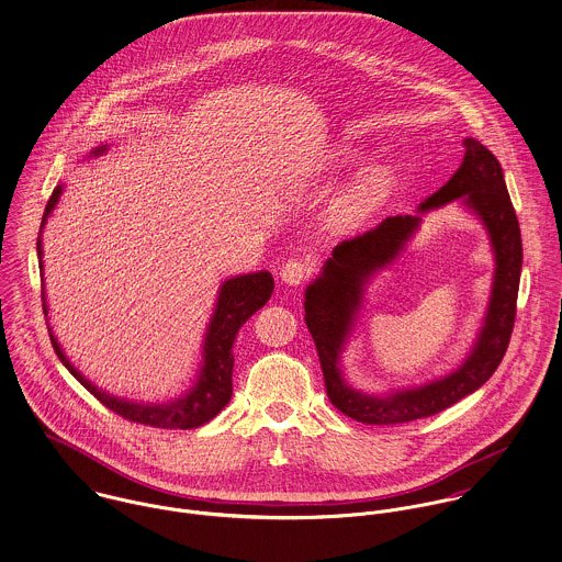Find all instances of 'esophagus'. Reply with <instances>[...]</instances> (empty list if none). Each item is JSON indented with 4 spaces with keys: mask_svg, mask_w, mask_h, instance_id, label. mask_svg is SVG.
<instances>
[{
    "mask_svg": "<svg viewBox=\"0 0 562 562\" xmlns=\"http://www.w3.org/2000/svg\"><path fill=\"white\" fill-rule=\"evenodd\" d=\"M308 276H311V267H308L306 262L297 260V258L286 260V262L282 265V269H280V280H282L284 284H289V286L302 284Z\"/></svg>",
    "mask_w": 562,
    "mask_h": 562,
    "instance_id": "34e87169",
    "label": "esophagus"
}]
</instances>
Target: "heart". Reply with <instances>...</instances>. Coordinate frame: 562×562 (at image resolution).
<instances>
[{"instance_id":"1","label":"heart","mask_w":562,"mask_h":562,"mask_svg":"<svg viewBox=\"0 0 562 562\" xmlns=\"http://www.w3.org/2000/svg\"><path fill=\"white\" fill-rule=\"evenodd\" d=\"M360 159H362V153L358 148L336 146L323 157L321 170L329 175H338L356 166ZM392 186H394V175L387 166H371L369 170L360 172L327 206L329 226L336 231H353L362 226L383 204Z\"/></svg>"}]
</instances>
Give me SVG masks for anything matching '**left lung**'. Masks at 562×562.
I'll return each mask as SVG.
<instances>
[{"mask_svg": "<svg viewBox=\"0 0 562 562\" xmlns=\"http://www.w3.org/2000/svg\"><path fill=\"white\" fill-rule=\"evenodd\" d=\"M465 155L459 170L437 189L418 213L461 200L487 228L496 258L494 284L479 338L463 364L441 379L385 396L353 390L340 369V353L353 331L369 280L387 267L420 226V215L385 217L373 231L338 244L321 276L306 289V325L316 345L325 390L336 409L364 425H401L439 414L479 390L506 353L521 273V233L498 159L479 139H463Z\"/></svg>", "mask_w": 562, "mask_h": 562, "instance_id": "left-lung-1", "label": "left lung"}]
</instances>
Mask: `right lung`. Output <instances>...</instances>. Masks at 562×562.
I'll list each match as a JSON object with an SVG mask.
<instances>
[{
  "mask_svg": "<svg viewBox=\"0 0 562 562\" xmlns=\"http://www.w3.org/2000/svg\"><path fill=\"white\" fill-rule=\"evenodd\" d=\"M108 146L94 148L90 155H103ZM63 186L54 189L45 213H43V224H41V235L47 224V217L56 209L60 195H63ZM38 235L36 250H38V262L43 271V239ZM273 291V278L269 271H256V273H246V276H235L226 280L220 289L217 304L213 316L206 327L204 345H202V364L195 383L189 387L181 398L170 401V403H133L119 396H112L103 390H99L94 383H90L83 374L79 373L68 358L64 356L63 347L58 345V338L54 336L49 327V338L52 345L60 358L64 367L70 371V374L90 392L94 394L108 409L114 414L123 416L131 423L146 425V427H157V429H195L215 418L231 401L233 396V367H235V356H233V342L237 338L239 327L250 318L251 314L260 311ZM43 311L47 314V302L43 293Z\"/></svg>",
  "mask_w": 562,
  "mask_h": 562,
  "instance_id": "right-lung-1",
  "label": "right lung"
}]
</instances>
